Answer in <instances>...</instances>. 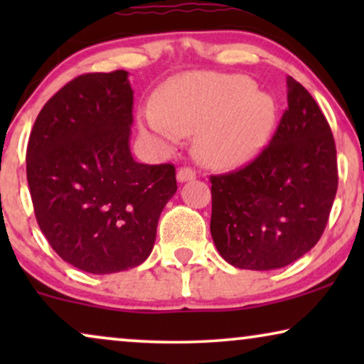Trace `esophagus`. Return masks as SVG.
<instances>
[{"instance_id": "obj_1", "label": "esophagus", "mask_w": 364, "mask_h": 364, "mask_svg": "<svg viewBox=\"0 0 364 364\" xmlns=\"http://www.w3.org/2000/svg\"><path fill=\"white\" fill-rule=\"evenodd\" d=\"M193 178H196V172H193L192 168L182 167L181 171L177 172V182H181V183L191 182V181H193Z\"/></svg>"}]
</instances>
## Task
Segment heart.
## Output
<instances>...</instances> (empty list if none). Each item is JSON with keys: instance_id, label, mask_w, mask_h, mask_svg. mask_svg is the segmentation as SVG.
Wrapping results in <instances>:
<instances>
[{"instance_id": "heart-1", "label": "heart", "mask_w": 364, "mask_h": 364, "mask_svg": "<svg viewBox=\"0 0 364 364\" xmlns=\"http://www.w3.org/2000/svg\"><path fill=\"white\" fill-rule=\"evenodd\" d=\"M270 94L242 76L192 74L164 87L156 111L141 116L142 127L171 141L197 134L196 156L212 167L245 164L265 147L277 126Z\"/></svg>"}]
</instances>
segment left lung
Segmentation results:
<instances>
[{
    "instance_id": "1",
    "label": "left lung",
    "mask_w": 364,
    "mask_h": 364,
    "mask_svg": "<svg viewBox=\"0 0 364 364\" xmlns=\"http://www.w3.org/2000/svg\"><path fill=\"white\" fill-rule=\"evenodd\" d=\"M288 109L268 147L240 171L212 176L210 233L243 270L290 265L320 240L338 188L331 129L311 94L287 77Z\"/></svg>"
}]
</instances>
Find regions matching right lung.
<instances>
[{
  "instance_id": "add662e5",
  "label": "right lung",
  "mask_w": 364,
  "mask_h": 364,
  "mask_svg": "<svg viewBox=\"0 0 364 364\" xmlns=\"http://www.w3.org/2000/svg\"><path fill=\"white\" fill-rule=\"evenodd\" d=\"M132 102L127 71L84 74L44 104L29 136L38 225L64 262L94 275L146 262L177 192L173 166L132 157Z\"/></svg>"
}]
</instances>
